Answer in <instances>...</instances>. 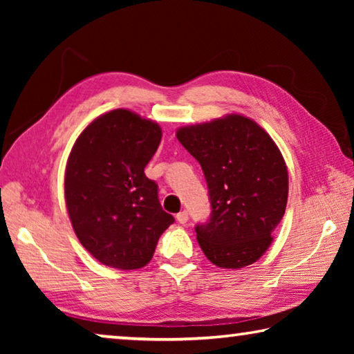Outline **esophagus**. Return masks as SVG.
Here are the masks:
<instances>
[{"instance_id":"esophagus-1","label":"esophagus","mask_w":354,"mask_h":354,"mask_svg":"<svg viewBox=\"0 0 354 354\" xmlns=\"http://www.w3.org/2000/svg\"><path fill=\"white\" fill-rule=\"evenodd\" d=\"M176 220H178V223H181V225L187 223V220H189V212H187V211H181V212H179V214L176 215Z\"/></svg>"}]
</instances>
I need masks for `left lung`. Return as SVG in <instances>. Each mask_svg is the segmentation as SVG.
Returning <instances> with one entry per match:
<instances>
[{"label":"left lung","mask_w":354,"mask_h":354,"mask_svg":"<svg viewBox=\"0 0 354 354\" xmlns=\"http://www.w3.org/2000/svg\"><path fill=\"white\" fill-rule=\"evenodd\" d=\"M176 137L207 183L212 211L195 225L203 253L221 268L256 262L286 212L289 175L278 147L259 124L237 113L181 128Z\"/></svg>","instance_id":"1"}]
</instances>
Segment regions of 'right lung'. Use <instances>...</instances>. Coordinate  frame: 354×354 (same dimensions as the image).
I'll use <instances>...</instances> for the list:
<instances>
[{
	"label": "right lung",
	"instance_id": "right-lung-1",
	"mask_svg": "<svg viewBox=\"0 0 354 354\" xmlns=\"http://www.w3.org/2000/svg\"><path fill=\"white\" fill-rule=\"evenodd\" d=\"M159 124L127 109L82 131L65 171V201L82 247L104 266L134 270L151 261L175 218L159 203L145 167L158 149Z\"/></svg>",
	"mask_w": 354,
	"mask_h": 354
}]
</instances>
